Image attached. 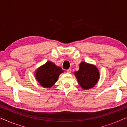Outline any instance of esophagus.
Returning <instances> with one entry per match:
<instances>
[{
  "mask_svg": "<svg viewBox=\"0 0 127 127\" xmlns=\"http://www.w3.org/2000/svg\"><path fill=\"white\" fill-rule=\"evenodd\" d=\"M67 73H68V74H70V73L71 72V69H70V68H69V69H67Z\"/></svg>",
  "mask_w": 127,
  "mask_h": 127,
  "instance_id": "1",
  "label": "esophagus"
}]
</instances>
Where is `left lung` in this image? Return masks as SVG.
I'll return each instance as SVG.
<instances>
[{
  "label": "left lung",
  "instance_id": "8db88e82",
  "mask_svg": "<svg viewBox=\"0 0 127 127\" xmlns=\"http://www.w3.org/2000/svg\"><path fill=\"white\" fill-rule=\"evenodd\" d=\"M79 85L83 90H87L95 86L99 79V72L95 65L81 62L79 69L74 72Z\"/></svg>",
  "mask_w": 127,
  "mask_h": 127
}]
</instances>
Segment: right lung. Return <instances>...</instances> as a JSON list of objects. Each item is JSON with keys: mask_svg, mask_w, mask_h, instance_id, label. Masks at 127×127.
I'll list each match as a JSON object with an SVG mask.
<instances>
[{"mask_svg": "<svg viewBox=\"0 0 127 127\" xmlns=\"http://www.w3.org/2000/svg\"><path fill=\"white\" fill-rule=\"evenodd\" d=\"M63 72L64 71L61 67L51 61H48L35 70L34 76L42 87L51 88L58 81L60 74Z\"/></svg>", "mask_w": 127, "mask_h": 127, "instance_id": "add662e5", "label": "right lung"}]
</instances>
